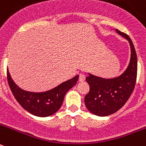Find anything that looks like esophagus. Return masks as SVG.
I'll return each mask as SVG.
<instances>
[{"instance_id": "esophagus-1", "label": "esophagus", "mask_w": 146, "mask_h": 146, "mask_svg": "<svg viewBox=\"0 0 146 146\" xmlns=\"http://www.w3.org/2000/svg\"><path fill=\"white\" fill-rule=\"evenodd\" d=\"M85 79H86V76L83 74H80L79 80L80 81V82H82V81H84Z\"/></svg>"}]
</instances>
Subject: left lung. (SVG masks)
<instances>
[{
	"label": "left lung",
	"instance_id": "obj_1",
	"mask_svg": "<svg viewBox=\"0 0 146 146\" xmlns=\"http://www.w3.org/2000/svg\"><path fill=\"white\" fill-rule=\"evenodd\" d=\"M115 31L129 42L131 58L128 67L118 77L104 79L90 73L86 77L90 90L85 96V104L89 111L98 116H107L121 109L132 94L136 83L137 58L134 44L128 35L118 29Z\"/></svg>",
	"mask_w": 146,
	"mask_h": 146
}]
</instances>
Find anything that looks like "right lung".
Listing matches in <instances>:
<instances>
[{
    "label": "right lung",
    "mask_w": 146,
    "mask_h": 146,
    "mask_svg": "<svg viewBox=\"0 0 146 146\" xmlns=\"http://www.w3.org/2000/svg\"><path fill=\"white\" fill-rule=\"evenodd\" d=\"M78 78L79 75L75 76L50 91L30 92L15 84L7 69L9 86L16 100L25 110L38 117H47L56 113L63 104L65 94L77 83Z\"/></svg>",
    "instance_id": "1"
}]
</instances>
